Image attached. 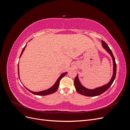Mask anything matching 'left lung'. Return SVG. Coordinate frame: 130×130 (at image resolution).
<instances>
[{"instance_id":"8db88e82","label":"left lung","mask_w":130,"mask_h":130,"mask_svg":"<svg viewBox=\"0 0 130 130\" xmlns=\"http://www.w3.org/2000/svg\"><path fill=\"white\" fill-rule=\"evenodd\" d=\"M101 43H102V46H103L104 49L106 50V52H107L110 55H111L112 58L113 65L112 76L108 83H107V84L104 85L103 86H101V87H97L94 89H88L84 87L83 85H82V84L80 83V82L79 81V79H78V75H77V76L75 77V80H74V85L77 92L78 93L81 94V95L87 96H95L99 95L100 94H103V93L106 92V90L111 87L114 80L115 79L116 75V71H117V64L116 63L115 57L113 56L111 50L109 49V46L107 44H106V43H105L104 41H101Z\"/></svg>"}]
</instances>
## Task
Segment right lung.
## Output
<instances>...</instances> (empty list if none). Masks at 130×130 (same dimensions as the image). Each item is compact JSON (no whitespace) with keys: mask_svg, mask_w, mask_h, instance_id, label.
Returning <instances> with one entry per match:
<instances>
[{"mask_svg":"<svg viewBox=\"0 0 130 130\" xmlns=\"http://www.w3.org/2000/svg\"><path fill=\"white\" fill-rule=\"evenodd\" d=\"M26 44L25 45V46L24 47V48L22 50V52L21 53V54L20 55V57H19V58H20L22 56V55L23 54V53L24 52V51L26 48ZM18 76H19V63H18ZM67 73V72H65V73H63L61 74V75L59 76V77L57 78V80H56V82L55 83V84L52 86V87H51L50 88H49V89H46V90H42V91H40V92H32L31 91V90L28 89L27 88H26L27 90H29V92H30L31 93H32V94H35V95H41V96H44V95H49V94H53L55 92H56V90H57L58 88V86H59V84H60V81L61 80V78L63 77Z\"/></svg>","mask_w":130,"mask_h":130,"instance_id":"obj_1","label":"right lung"}]
</instances>
